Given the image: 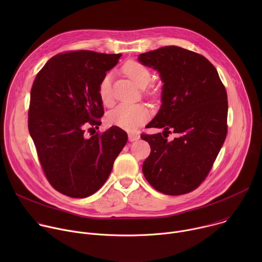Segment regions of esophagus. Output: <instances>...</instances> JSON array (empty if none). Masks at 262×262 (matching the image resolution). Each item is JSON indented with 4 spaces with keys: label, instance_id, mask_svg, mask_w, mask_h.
I'll list each match as a JSON object with an SVG mask.
<instances>
[{
    "label": "esophagus",
    "instance_id": "obj_1",
    "mask_svg": "<svg viewBox=\"0 0 262 262\" xmlns=\"http://www.w3.org/2000/svg\"><path fill=\"white\" fill-rule=\"evenodd\" d=\"M140 139V136L136 135V134H128V141L129 142H135L137 140Z\"/></svg>",
    "mask_w": 262,
    "mask_h": 262
}]
</instances>
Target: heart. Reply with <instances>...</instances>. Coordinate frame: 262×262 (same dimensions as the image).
<instances>
[{"label":"heart","instance_id":"1","mask_svg":"<svg viewBox=\"0 0 262 262\" xmlns=\"http://www.w3.org/2000/svg\"><path fill=\"white\" fill-rule=\"evenodd\" d=\"M126 76L140 88H145L151 81V72L146 66L138 61H128L123 66ZM112 77L106 74L99 84L98 94L101 102L108 105L113 99L111 87ZM150 116L149 110L142 103L123 102L111 110L106 115V121L111 125H115L126 130H135Z\"/></svg>","mask_w":262,"mask_h":262}]
</instances>
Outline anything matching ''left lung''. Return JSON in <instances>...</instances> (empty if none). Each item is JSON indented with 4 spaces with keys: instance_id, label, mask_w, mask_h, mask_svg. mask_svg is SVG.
I'll use <instances>...</instances> for the list:
<instances>
[{
    "instance_id": "8db88e82",
    "label": "left lung",
    "mask_w": 262,
    "mask_h": 262,
    "mask_svg": "<svg viewBox=\"0 0 262 262\" xmlns=\"http://www.w3.org/2000/svg\"><path fill=\"white\" fill-rule=\"evenodd\" d=\"M138 60L158 70L164 84L161 108L147 124L163 133L141 136L151 148L143 174L161 193H190L205 179L226 139L225 87L205 57L179 47L147 52ZM171 130L178 136L168 141Z\"/></svg>"
}]
</instances>
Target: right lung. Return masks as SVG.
<instances>
[{
    "instance_id": "obj_1",
    "label": "right lung",
    "mask_w": 262,
    "mask_h": 262,
    "mask_svg": "<svg viewBox=\"0 0 262 262\" xmlns=\"http://www.w3.org/2000/svg\"><path fill=\"white\" fill-rule=\"evenodd\" d=\"M120 56L92 51L59 54L33 83L29 133L48 180L66 196L86 198L98 191L127 142V134L117 126L90 138L84 134L86 125L101 123L99 84Z\"/></svg>"
}]
</instances>
